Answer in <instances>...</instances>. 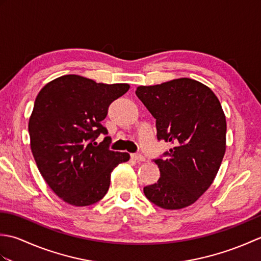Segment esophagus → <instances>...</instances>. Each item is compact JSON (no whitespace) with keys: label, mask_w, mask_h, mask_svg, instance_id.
<instances>
[{"label":"esophagus","mask_w":261,"mask_h":261,"mask_svg":"<svg viewBox=\"0 0 261 261\" xmlns=\"http://www.w3.org/2000/svg\"><path fill=\"white\" fill-rule=\"evenodd\" d=\"M131 157L135 160H137V162H145L146 160L145 156H142V154H140V153H132Z\"/></svg>","instance_id":"34e87169"}]
</instances>
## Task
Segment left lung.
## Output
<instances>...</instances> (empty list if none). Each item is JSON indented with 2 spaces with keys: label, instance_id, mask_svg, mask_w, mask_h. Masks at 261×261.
<instances>
[{
  "label": "left lung",
  "instance_id": "8db88e82",
  "mask_svg": "<svg viewBox=\"0 0 261 261\" xmlns=\"http://www.w3.org/2000/svg\"><path fill=\"white\" fill-rule=\"evenodd\" d=\"M136 94L156 119L157 139L173 145L153 159L160 177L143 193L162 208L186 207L211 186L222 163L226 135L222 107L207 86L191 79L139 86Z\"/></svg>",
  "mask_w": 261,
  "mask_h": 261
}]
</instances>
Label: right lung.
<instances>
[{
	"mask_svg": "<svg viewBox=\"0 0 261 261\" xmlns=\"http://www.w3.org/2000/svg\"><path fill=\"white\" fill-rule=\"evenodd\" d=\"M127 84H103L79 75L54 80L39 92L29 120L31 151L38 169L57 196L75 206L102 199L112 170L130 154L110 150L102 121Z\"/></svg>",
	"mask_w": 261,
	"mask_h": 261,
	"instance_id": "add662e5",
	"label": "right lung"
}]
</instances>
